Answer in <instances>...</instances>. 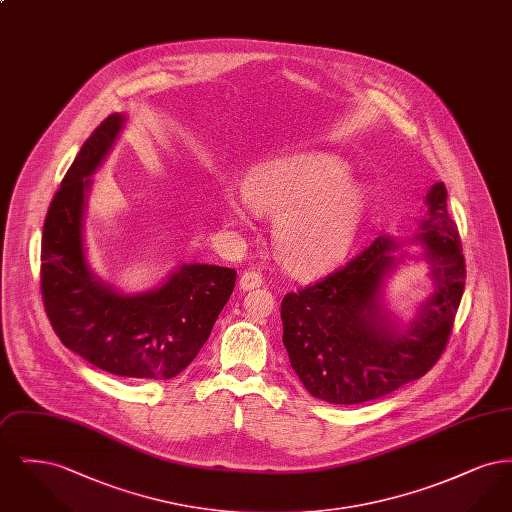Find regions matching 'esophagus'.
<instances>
[{
	"mask_svg": "<svg viewBox=\"0 0 512 512\" xmlns=\"http://www.w3.org/2000/svg\"><path fill=\"white\" fill-rule=\"evenodd\" d=\"M263 284V274L257 270H245L240 278V288L242 290H255Z\"/></svg>",
	"mask_w": 512,
	"mask_h": 512,
	"instance_id": "1",
	"label": "esophagus"
}]
</instances>
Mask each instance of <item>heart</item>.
<instances>
[{
  "label": "heart",
  "mask_w": 512,
  "mask_h": 512,
  "mask_svg": "<svg viewBox=\"0 0 512 512\" xmlns=\"http://www.w3.org/2000/svg\"><path fill=\"white\" fill-rule=\"evenodd\" d=\"M345 163L330 155L297 153L261 163L245 176L247 207L274 222V249L297 276L334 267L353 242L365 195L349 182ZM230 219H244V207L228 203Z\"/></svg>",
  "instance_id": "1"
}]
</instances>
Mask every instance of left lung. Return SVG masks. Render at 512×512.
<instances>
[{
	"mask_svg": "<svg viewBox=\"0 0 512 512\" xmlns=\"http://www.w3.org/2000/svg\"><path fill=\"white\" fill-rule=\"evenodd\" d=\"M428 215L416 240L436 278V292L413 324L397 332L380 311L384 274L395 267L390 238H376L315 284L284 295L280 317L284 347L303 386L334 405L384 397L424 376L443 355L466 280L461 234L447 213V190L428 194Z\"/></svg>",
	"mask_w": 512,
	"mask_h": 512,
	"instance_id": "8db88e82",
	"label": "left lung"
}]
</instances>
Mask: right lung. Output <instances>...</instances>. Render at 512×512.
Returning a JSON list of instances; mask_svg holds the SVG:
<instances>
[{
    "label": "right lung",
    "mask_w": 512,
    "mask_h": 512,
    "mask_svg": "<svg viewBox=\"0 0 512 512\" xmlns=\"http://www.w3.org/2000/svg\"><path fill=\"white\" fill-rule=\"evenodd\" d=\"M122 126L109 115L80 147L49 203L40 290L51 328L76 355L130 380H171L197 357L236 284V270L182 265L155 292L119 295L86 263L82 213L90 180Z\"/></svg>",
    "instance_id": "obj_1"
}]
</instances>
